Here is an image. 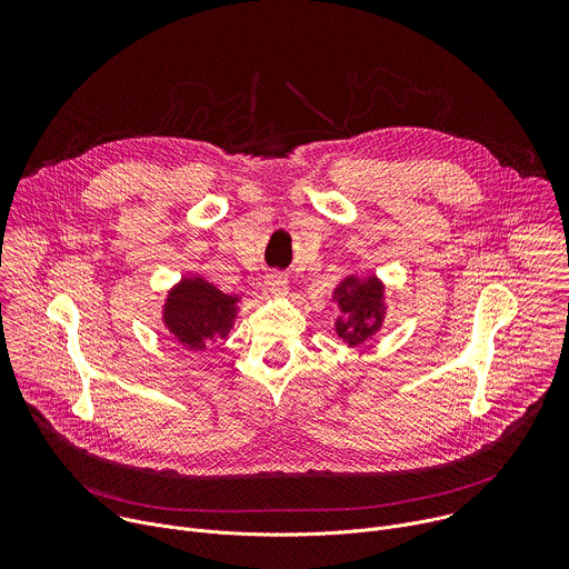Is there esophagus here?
<instances>
[{
    "instance_id": "34e87169",
    "label": "esophagus",
    "mask_w": 569,
    "mask_h": 569,
    "mask_svg": "<svg viewBox=\"0 0 569 569\" xmlns=\"http://www.w3.org/2000/svg\"><path fill=\"white\" fill-rule=\"evenodd\" d=\"M266 288L272 292V295H288L290 290V283H288V277L283 272H270L266 277Z\"/></svg>"
}]
</instances>
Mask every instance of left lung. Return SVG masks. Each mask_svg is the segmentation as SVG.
<instances>
[{
  "mask_svg": "<svg viewBox=\"0 0 569 569\" xmlns=\"http://www.w3.org/2000/svg\"><path fill=\"white\" fill-rule=\"evenodd\" d=\"M333 301L342 312L336 319V333L349 345L360 347L376 336L385 319V286L378 277L349 274L333 290Z\"/></svg>",
  "mask_w": 569,
  "mask_h": 569,
  "instance_id": "8db88e82",
  "label": "left lung"
}]
</instances>
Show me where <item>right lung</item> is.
I'll use <instances>...</instances> for the list:
<instances>
[{
    "instance_id": "right-lung-1",
    "label": "right lung",
    "mask_w": 569,
    "mask_h": 569,
    "mask_svg": "<svg viewBox=\"0 0 569 569\" xmlns=\"http://www.w3.org/2000/svg\"><path fill=\"white\" fill-rule=\"evenodd\" d=\"M238 295H227L204 277H182L169 290L161 321L169 333L191 351H204L209 342L229 336L238 315Z\"/></svg>"
}]
</instances>
